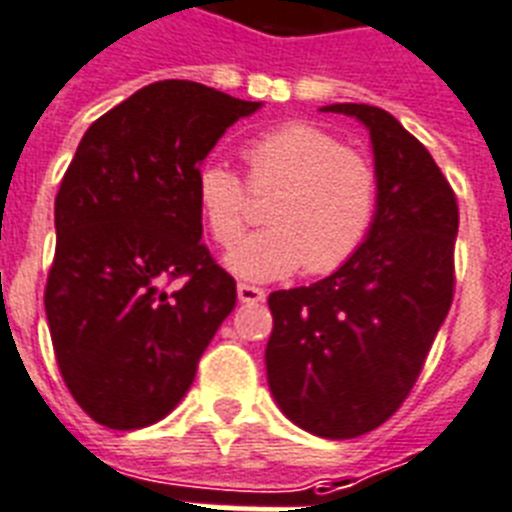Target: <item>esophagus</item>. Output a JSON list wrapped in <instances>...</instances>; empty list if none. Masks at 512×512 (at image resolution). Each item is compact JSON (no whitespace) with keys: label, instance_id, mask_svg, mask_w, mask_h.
Segmentation results:
<instances>
[{"label":"esophagus","instance_id":"1","mask_svg":"<svg viewBox=\"0 0 512 512\" xmlns=\"http://www.w3.org/2000/svg\"><path fill=\"white\" fill-rule=\"evenodd\" d=\"M264 298H266V292L261 290V287L246 285V282H240V285H238V300H240V303L253 305V303H261Z\"/></svg>","mask_w":512,"mask_h":512}]
</instances>
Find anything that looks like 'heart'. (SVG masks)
<instances>
[{"instance_id": "b5f03b06", "label": "heart", "mask_w": 512, "mask_h": 512, "mask_svg": "<svg viewBox=\"0 0 512 512\" xmlns=\"http://www.w3.org/2000/svg\"><path fill=\"white\" fill-rule=\"evenodd\" d=\"M248 189L272 194L269 227L248 235L227 256L238 277H290L305 264L329 274L347 264L368 240L378 212V170L368 155L308 121H287L248 139L243 147ZM248 189L222 163L196 173V202L212 238L233 246L248 222Z\"/></svg>"}]
</instances>
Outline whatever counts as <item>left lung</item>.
<instances>
[{
	"label": "left lung",
	"instance_id": "left-lung-1",
	"mask_svg": "<svg viewBox=\"0 0 512 512\" xmlns=\"http://www.w3.org/2000/svg\"><path fill=\"white\" fill-rule=\"evenodd\" d=\"M321 111L368 126L378 212L334 274L269 295L266 378L295 425L349 440L381 427L422 373L453 303L458 204L425 144L391 113L365 103Z\"/></svg>",
	"mask_w": 512,
	"mask_h": 512
}]
</instances>
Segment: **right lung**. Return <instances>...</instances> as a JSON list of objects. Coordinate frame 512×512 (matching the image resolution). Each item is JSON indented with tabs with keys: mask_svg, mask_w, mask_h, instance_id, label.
<instances>
[{
	"mask_svg": "<svg viewBox=\"0 0 512 512\" xmlns=\"http://www.w3.org/2000/svg\"><path fill=\"white\" fill-rule=\"evenodd\" d=\"M259 108L199 82H152L74 152L43 303L61 378L98 425L139 430L173 412L235 308V279L202 243L196 173ZM173 278L184 285L168 293Z\"/></svg>",
	"mask_w": 512,
	"mask_h": 512,
	"instance_id": "1",
	"label": "right lung"
}]
</instances>
